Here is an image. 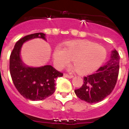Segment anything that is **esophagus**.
<instances>
[{
    "label": "esophagus",
    "instance_id": "1",
    "mask_svg": "<svg viewBox=\"0 0 129 129\" xmlns=\"http://www.w3.org/2000/svg\"><path fill=\"white\" fill-rule=\"evenodd\" d=\"M64 77H67V78H69V79H71L73 77V76H70V75H68L67 74H64Z\"/></svg>",
    "mask_w": 129,
    "mask_h": 129
}]
</instances>
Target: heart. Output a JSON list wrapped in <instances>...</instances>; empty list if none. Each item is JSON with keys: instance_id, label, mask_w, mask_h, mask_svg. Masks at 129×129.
I'll return each instance as SVG.
<instances>
[{"instance_id": "b5f03b06", "label": "heart", "mask_w": 129, "mask_h": 129, "mask_svg": "<svg viewBox=\"0 0 129 129\" xmlns=\"http://www.w3.org/2000/svg\"><path fill=\"white\" fill-rule=\"evenodd\" d=\"M105 48L87 40L68 41L64 48L57 46L53 52L57 68L68 65L72 59L76 71L81 74L94 72L101 67L107 58Z\"/></svg>"}]
</instances>
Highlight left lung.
Instances as JSON below:
<instances>
[{
    "label": "left lung",
    "mask_w": 129,
    "mask_h": 129,
    "mask_svg": "<svg viewBox=\"0 0 129 129\" xmlns=\"http://www.w3.org/2000/svg\"><path fill=\"white\" fill-rule=\"evenodd\" d=\"M119 68V55L116 50L110 54V59L96 72L84 77L81 87L75 90L79 98L88 103H98L110 95L117 82Z\"/></svg>",
    "instance_id": "left-lung-1"
}]
</instances>
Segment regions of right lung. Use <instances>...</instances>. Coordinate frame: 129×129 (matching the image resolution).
Returning <instances> with one entry per match:
<instances>
[{"mask_svg": "<svg viewBox=\"0 0 129 129\" xmlns=\"http://www.w3.org/2000/svg\"><path fill=\"white\" fill-rule=\"evenodd\" d=\"M35 38L46 41L43 33L26 35L19 40L10 57V71L15 86L24 98L31 101H40L53 94L55 80L62 76L51 65L31 67L26 65L20 57V50L25 42Z\"/></svg>", "mask_w": 129, "mask_h": 129, "instance_id": "1", "label": "right lung"}]
</instances>
